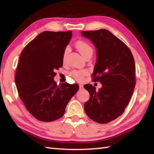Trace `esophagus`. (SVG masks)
Segmentation results:
<instances>
[{"instance_id":"obj_1","label":"esophagus","mask_w":154,"mask_h":154,"mask_svg":"<svg viewBox=\"0 0 154 154\" xmlns=\"http://www.w3.org/2000/svg\"><path fill=\"white\" fill-rule=\"evenodd\" d=\"M83 85H79V89H83Z\"/></svg>"}]
</instances>
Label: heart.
Returning a JSON list of instances; mask_svg holds the SVG:
<instances>
[{"instance_id":"heart-1","label":"heart","mask_w":154,"mask_h":154,"mask_svg":"<svg viewBox=\"0 0 154 154\" xmlns=\"http://www.w3.org/2000/svg\"><path fill=\"white\" fill-rule=\"evenodd\" d=\"M76 48L77 50L79 51V53L81 54V55L83 57L86 56L87 55L89 54H93V48L91 47L89 44L83 41H79L76 43ZM67 53V50L66 49L64 52L63 55V60H65V56H66V54ZM89 73V71L87 69H82V70H78V71H73L71 73V75L72 77H73L77 81H81L83 79L85 76Z\"/></svg>"}]
</instances>
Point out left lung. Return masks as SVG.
<instances>
[{
    "instance_id": "left-lung-1",
    "label": "left lung",
    "mask_w": 154,
    "mask_h": 154,
    "mask_svg": "<svg viewBox=\"0 0 154 154\" xmlns=\"http://www.w3.org/2000/svg\"><path fill=\"white\" fill-rule=\"evenodd\" d=\"M81 33L97 49L92 76L102 84L99 91L91 84L84 85L90 94L85 112L94 122L109 123L124 112L131 99L136 85L134 59L127 45L109 30Z\"/></svg>"
}]
</instances>
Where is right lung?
Returning <instances> with one entry per match:
<instances>
[{
	"mask_svg": "<svg viewBox=\"0 0 154 154\" xmlns=\"http://www.w3.org/2000/svg\"><path fill=\"white\" fill-rule=\"evenodd\" d=\"M45 31L22 50L15 75L18 93L26 109L37 120L51 122L60 119L79 85H57L54 80L63 65L65 50L72 33Z\"/></svg>",
	"mask_w": 154,
	"mask_h": 154,
	"instance_id": "right-lung-1",
	"label": "right lung"
}]
</instances>
